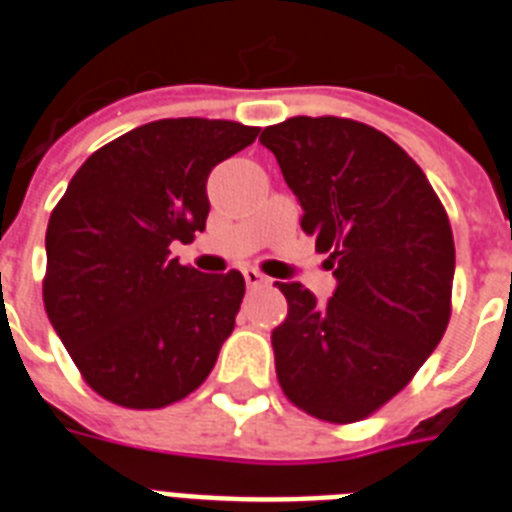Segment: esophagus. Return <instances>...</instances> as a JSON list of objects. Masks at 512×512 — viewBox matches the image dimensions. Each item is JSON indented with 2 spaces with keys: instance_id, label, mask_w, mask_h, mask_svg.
<instances>
[{
  "instance_id": "esophagus-1",
  "label": "esophagus",
  "mask_w": 512,
  "mask_h": 512,
  "mask_svg": "<svg viewBox=\"0 0 512 512\" xmlns=\"http://www.w3.org/2000/svg\"><path fill=\"white\" fill-rule=\"evenodd\" d=\"M244 283H247V288H262L268 283V278L262 273H257L255 268H244Z\"/></svg>"
}]
</instances>
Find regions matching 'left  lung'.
<instances>
[{
  "label": "left lung",
  "mask_w": 512,
  "mask_h": 512,
  "mask_svg": "<svg viewBox=\"0 0 512 512\" xmlns=\"http://www.w3.org/2000/svg\"><path fill=\"white\" fill-rule=\"evenodd\" d=\"M260 141L337 278L327 304L301 283H278L288 301L270 335L278 384L317 420H366L415 379L448 327V213L420 164L366 123L296 115Z\"/></svg>",
  "instance_id": "8db88e82"
}]
</instances>
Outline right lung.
<instances>
[{"mask_svg":"<svg viewBox=\"0 0 512 512\" xmlns=\"http://www.w3.org/2000/svg\"><path fill=\"white\" fill-rule=\"evenodd\" d=\"M237 121L164 118L97 149L46 229L43 304L95 394L162 410L208 379L244 299L239 270L170 257L206 229V180L257 139Z\"/></svg>","mask_w":512,"mask_h":512,"instance_id":"obj_1","label":"right lung"}]
</instances>
